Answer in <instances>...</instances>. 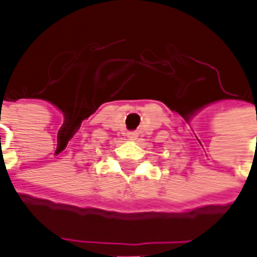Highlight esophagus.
I'll use <instances>...</instances> for the list:
<instances>
[{
  "label": "esophagus",
  "mask_w": 257,
  "mask_h": 257,
  "mask_svg": "<svg viewBox=\"0 0 257 257\" xmlns=\"http://www.w3.org/2000/svg\"><path fill=\"white\" fill-rule=\"evenodd\" d=\"M126 136H128L129 140H136V139H138V136H139V135H138V132L132 131V132H128V135H126Z\"/></svg>",
  "instance_id": "obj_1"
}]
</instances>
